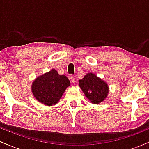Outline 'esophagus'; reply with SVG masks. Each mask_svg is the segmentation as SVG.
<instances>
[{
	"instance_id": "esophagus-1",
	"label": "esophagus",
	"mask_w": 149,
	"mask_h": 149,
	"mask_svg": "<svg viewBox=\"0 0 149 149\" xmlns=\"http://www.w3.org/2000/svg\"><path fill=\"white\" fill-rule=\"evenodd\" d=\"M70 80H71V82H72V83H76V78H75V77L73 76H70Z\"/></svg>"
}]
</instances>
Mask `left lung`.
Returning <instances> with one entry per match:
<instances>
[{"mask_svg":"<svg viewBox=\"0 0 149 149\" xmlns=\"http://www.w3.org/2000/svg\"><path fill=\"white\" fill-rule=\"evenodd\" d=\"M79 86L87 98L92 104H100L107 98L109 86L103 80L95 73H88L80 80Z\"/></svg>","mask_w":149,"mask_h":149,"instance_id":"obj_1","label":"left lung"}]
</instances>
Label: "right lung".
<instances>
[{"label":"right lung","mask_w":149,"mask_h":149,"mask_svg":"<svg viewBox=\"0 0 149 149\" xmlns=\"http://www.w3.org/2000/svg\"><path fill=\"white\" fill-rule=\"evenodd\" d=\"M71 83L66 76L59 75L55 69L38 76L31 85L34 97L47 106L54 105L60 100Z\"/></svg>","instance_id":"1"}]
</instances>
